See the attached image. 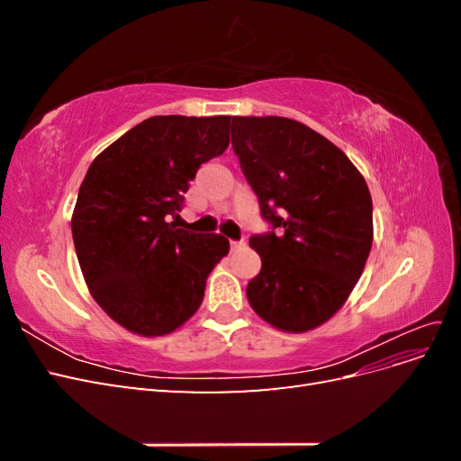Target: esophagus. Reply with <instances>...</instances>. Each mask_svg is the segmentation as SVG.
<instances>
[{"label":"esophagus","instance_id":"obj_1","mask_svg":"<svg viewBox=\"0 0 461 461\" xmlns=\"http://www.w3.org/2000/svg\"><path fill=\"white\" fill-rule=\"evenodd\" d=\"M246 242L244 240H230V249H239V248H244Z\"/></svg>","mask_w":461,"mask_h":461}]
</instances>
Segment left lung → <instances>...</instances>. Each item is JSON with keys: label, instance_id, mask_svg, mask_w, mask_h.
Wrapping results in <instances>:
<instances>
[{"label": "left lung", "instance_id": "left-lung-1", "mask_svg": "<svg viewBox=\"0 0 461 461\" xmlns=\"http://www.w3.org/2000/svg\"><path fill=\"white\" fill-rule=\"evenodd\" d=\"M230 134L261 215L277 230L249 239L261 271L248 283V302L278 330H313L346 303L369 258L366 178L340 148L294 119L232 117Z\"/></svg>", "mask_w": 461, "mask_h": 461}]
</instances>
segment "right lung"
I'll list each match as a JSON object with an SVG mask.
<instances>
[{"label":"right lung","instance_id":"right-lung-1","mask_svg":"<svg viewBox=\"0 0 461 461\" xmlns=\"http://www.w3.org/2000/svg\"><path fill=\"white\" fill-rule=\"evenodd\" d=\"M230 117L158 115L97 156L71 217L80 271L97 305L127 330L163 337L198 312L229 254L221 234L176 229L190 180L229 148Z\"/></svg>","mask_w":461,"mask_h":461}]
</instances>
